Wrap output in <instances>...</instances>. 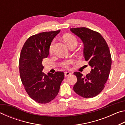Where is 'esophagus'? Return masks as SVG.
<instances>
[{
    "label": "esophagus",
    "mask_w": 125,
    "mask_h": 125,
    "mask_svg": "<svg viewBox=\"0 0 125 125\" xmlns=\"http://www.w3.org/2000/svg\"><path fill=\"white\" fill-rule=\"evenodd\" d=\"M71 73L69 72H66L64 73V76L65 77H67V76H69V75L71 74Z\"/></svg>",
    "instance_id": "esophagus-1"
}]
</instances>
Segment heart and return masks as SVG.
I'll return each mask as SVG.
<instances>
[{
	"label": "heart",
	"instance_id": "b5f03b06",
	"mask_svg": "<svg viewBox=\"0 0 125 125\" xmlns=\"http://www.w3.org/2000/svg\"><path fill=\"white\" fill-rule=\"evenodd\" d=\"M63 39H64V41L65 42L68 46L69 47L72 45H77L78 43V40L75 37V36L71 35V34H67L63 36ZM53 46H54V42H52L51 44L50 45V48H49V51L50 52H52L53 50ZM74 62V60L71 59V60H65L61 63V65L62 67L64 68H68L70 67V65L73 64Z\"/></svg>",
	"mask_w": 125,
	"mask_h": 125
}]
</instances>
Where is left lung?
I'll return each mask as SVG.
<instances>
[{
  "instance_id": "left-lung-1",
  "label": "left lung",
  "mask_w": 125,
  "mask_h": 125,
  "mask_svg": "<svg viewBox=\"0 0 125 125\" xmlns=\"http://www.w3.org/2000/svg\"><path fill=\"white\" fill-rule=\"evenodd\" d=\"M84 43V56L92 69L83 76L79 72L74 74L77 82L73 90L80 96L90 98L100 94L105 87L111 66V56L106 42L100 33L86 27L70 29Z\"/></svg>"
}]
</instances>
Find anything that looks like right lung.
<instances>
[{
  "label": "right lung",
  "mask_w": 125,
  "mask_h": 125,
  "mask_svg": "<svg viewBox=\"0 0 125 125\" xmlns=\"http://www.w3.org/2000/svg\"><path fill=\"white\" fill-rule=\"evenodd\" d=\"M60 30L43 32L31 36L25 42L20 53L21 80L30 98L40 104L51 101L57 95L64 74L56 72L46 75L42 72L43 59L49 54V48Z\"/></svg>",
  "instance_id": "add662e5"
}]
</instances>
